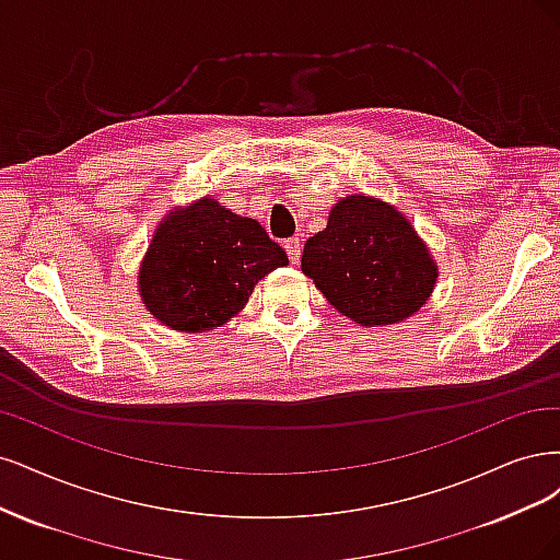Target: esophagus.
<instances>
[{"mask_svg": "<svg viewBox=\"0 0 560 560\" xmlns=\"http://www.w3.org/2000/svg\"><path fill=\"white\" fill-rule=\"evenodd\" d=\"M283 248H285L288 258H291V262H293V265H298V262H300V250H302V240H300V237L288 240V242L283 244Z\"/></svg>", "mask_w": 560, "mask_h": 560, "instance_id": "1", "label": "esophagus"}]
</instances>
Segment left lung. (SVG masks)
I'll list each match as a JSON object with an SVG mask.
<instances>
[{"mask_svg": "<svg viewBox=\"0 0 560 560\" xmlns=\"http://www.w3.org/2000/svg\"><path fill=\"white\" fill-rule=\"evenodd\" d=\"M302 272L335 310L365 328L417 314L438 283V262L407 215L372 195H347L306 240Z\"/></svg>", "mask_w": 560, "mask_h": 560, "instance_id": "1", "label": "left lung"}]
</instances>
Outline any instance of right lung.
Listing matches in <instances>:
<instances>
[{
	"label": "right lung",
	"mask_w": 560,
	"mask_h": 560,
	"mask_svg": "<svg viewBox=\"0 0 560 560\" xmlns=\"http://www.w3.org/2000/svg\"><path fill=\"white\" fill-rule=\"evenodd\" d=\"M288 265L265 228L213 197L172 209L153 232L137 288L155 320L178 332H205L237 316L254 288Z\"/></svg>",
	"instance_id": "1"
}]
</instances>
